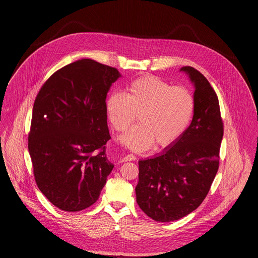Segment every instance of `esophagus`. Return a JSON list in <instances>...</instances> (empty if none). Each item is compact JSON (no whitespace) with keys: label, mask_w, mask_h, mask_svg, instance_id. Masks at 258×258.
Listing matches in <instances>:
<instances>
[{"label":"esophagus","mask_w":258,"mask_h":258,"mask_svg":"<svg viewBox=\"0 0 258 258\" xmlns=\"http://www.w3.org/2000/svg\"><path fill=\"white\" fill-rule=\"evenodd\" d=\"M136 160V156L133 155V154H128V155H125L122 159H121V162H125V161H134Z\"/></svg>","instance_id":"obj_1"}]
</instances>
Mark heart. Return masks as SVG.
<instances>
[{
	"mask_svg": "<svg viewBox=\"0 0 258 258\" xmlns=\"http://www.w3.org/2000/svg\"><path fill=\"white\" fill-rule=\"evenodd\" d=\"M108 118L117 133L125 132L137 119L140 124L119 138L134 151L152 144L156 149L171 147L188 130L195 111L191 90L156 77L144 76L133 81L125 96L112 94L106 104Z\"/></svg>",
	"mask_w": 258,
	"mask_h": 258,
	"instance_id": "obj_1",
	"label": "heart"
}]
</instances>
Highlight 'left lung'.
<instances>
[{
  "label": "left lung",
  "instance_id": "8db88e82",
  "mask_svg": "<svg viewBox=\"0 0 258 258\" xmlns=\"http://www.w3.org/2000/svg\"><path fill=\"white\" fill-rule=\"evenodd\" d=\"M180 71L189 76L195 88L192 121L178 143L139 161L137 202L156 222L177 221L195 211L219 169L224 124L218 96L195 68L184 66Z\"/></svg>",
  "mask_w": 258,
  "mask_h": 258
}]
</instances>
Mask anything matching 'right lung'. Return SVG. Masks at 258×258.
Instances as JSON below:
<instances>
[{"mask_svg": "<svg viewBox=\"0 0 258 258\" xmlns=\"http://www.w3.org/2000/svg\"><path fill=\"white\" fill-rule=\"evenodd\" d=\"M119 77L114 67L81 59L53 73L35 98L29 134L33 175L60 210L93 205L114 168L106 156V98Z\"/></svg>", "mask_w": 258, "mask_h": 258, "instance_id": "add662e5", "label": "right lung"}]
</instances>
